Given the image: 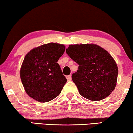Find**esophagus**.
<instances>
[{
  "label": "esophagus",
  "instance_id": "34e87169",
  "mask_svg": "<svg viewBox=\"0 0 133 133\" xmlns=\"http://www.w3.org/2000/svg\"><path fill=\"white\" fill-rule=\"evenodd\" d=\"M66 78L68 81H70L71 80V75H69V76H66Z\"/></svg>",
  "mask_w": 133,
  "mask_h": 133
}]
</instances>
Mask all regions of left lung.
I'll use <instances>...</instances> for the list:
<instances>
[{
	"label": "left lung",
	"instance_id": "8db88e82",
	"mask_svg": "<svg viewBox=\"0 0 133 133\" xmlns=\"http://www.w3.org/2000/svg\"><path fill=\"white\" fill-rule=\"evenodd\" d=\"M66 52L79 65L72 80L82 97L100 101L114 90L118 68L108 51L97 44H81L70 45Z\"/></svg>",
	"mask_w": 133,
	"mask_h": 133
}]
</instances>
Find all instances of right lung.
<instances>
[{"label":"right lung","instance_id":"add662e5","mask_svg":"<svg viewBox=\"0 0 133 133\" xmlns=\"http://www.w3.org/2000/svg\"><path fill=\"white\" fill-rule=\"evenodd\" d=\"M65 50L63 44L50 43L34 48L25 56L20 75L30 98L46 103L61 94L67 80L57 61Z\"/></svg>","mask_w":133,"mask_h":133}]
</instances>
